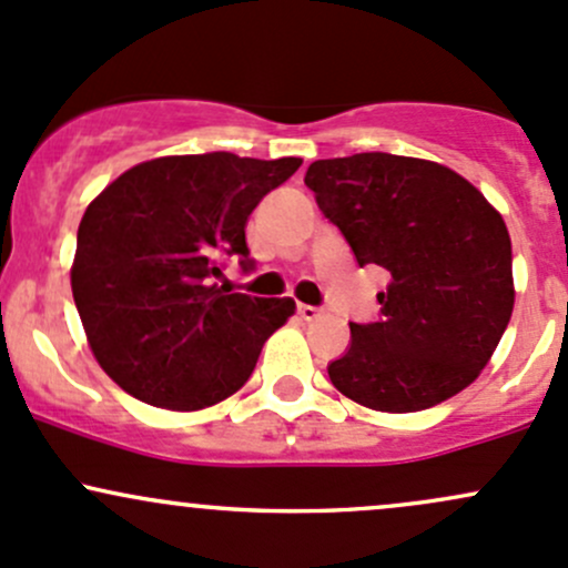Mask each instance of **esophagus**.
Returning <instances> with one entry per match:
<instances>
[{
	"mask_svg": "<svg viewBox=\"0 0 568 568\" xmlns=\"http://www.w3.org/2000/svg\"><path fill=\"white\" fill-rule=\"evenodd\" d=\"M296 313H300V318L304 321H313L321 315V307H313V304H296Z\"/></svg>",
	"mask_w": 568,
	"mask_h": 568,
	"instance_id": "esophagus-1",
	"label": "esophagus"
}]
</instances>
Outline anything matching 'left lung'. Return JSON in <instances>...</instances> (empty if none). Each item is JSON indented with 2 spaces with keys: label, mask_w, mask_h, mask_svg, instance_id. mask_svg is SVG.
Segmentation results:
<instances>
[{
  "label": "left lung",
  "mask_w": 568,
  "mask_h": 568,
  "mask_svg": "<svg viewBox=\"0 0 568 568\" xmlns=\"http://www.w3.org/2000/svg\"><path fill=\"white\" fill-rule=\"evenodd\" d=\"M304 184L359 266L392 274L378 321L351 324V345L326 367L337 392L410 414L474 384L515 307L504 217L468 179L399 154L315 160Z\"/></svg>",
  "instance_id": "left-lung-1"
}]
</instances>
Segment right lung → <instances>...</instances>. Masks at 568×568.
<instances>
[{"label":"right lung","mask_w":568,"mask_h":568,"mask_svg":"<svg viewBox=\"0 0 568 568\" xmlns=\"http://www.w3.org/2000/svg\"><path fill=\"white\" fill-rule=\"evenodd\" d=\"M300 158H158L124 171L83 212L73 300L100 367L135 399L199 410L242 389L294 300L223 294L225 261L250 264L244 225Z\"/></svg>","instance_id":"right-lung-1"}]
</instances>
